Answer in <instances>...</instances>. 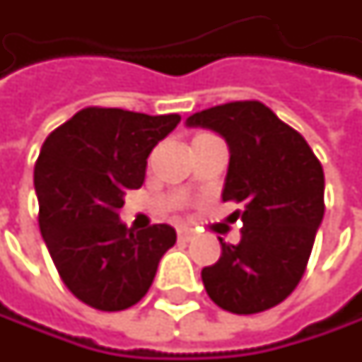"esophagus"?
<instances>
[{
  "label": "esophagus",
  "instance_id": "1",
  "mask_svg": "<svg viewBox=\"0 0 362 362\" xmlns=\"http://www.w3.org/2000/svg\"><path fill=\"white\" fill-rule=\"evenodd\" d=\"M191 233L193 231L189 230V228H179L177 230V238H179V242H189L191 240Z\"/></svg>",
  "mask_w": 362,
  "mask_h": 362
}]
</instances>
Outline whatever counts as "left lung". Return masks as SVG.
Masks as SVG:
<instances>
[{"label":"left lung","mask_w":362,"mask_h":362,"mask_svg":"<svg viewBox=\"0 0 362 362\" xmlns=\"http://www.w3.org/2000/svg\"><path fill=\"white\" fill-rule=\"evenodd\" d=\"M187 127L219 132L230 146L223 202L243 203L242 240L221 243L202 270L209 298L233 314L264 313L304 276L325 216V171L304 136L257 100L195 112Z\"/></svg>","instance_id":"1"}]
</instances>
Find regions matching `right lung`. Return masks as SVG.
<instances>
[{"instance_id":"obj_1","label":"right lung","mask_w":362,"mask_h":362,"mask_svg":"<svg viewBox=\"0 0 362 362\" xmlns=\"http://www.w3.org/2000/svg\"><path fill=\"white\" fill-rule=\"evenodd\" d=\"M179 120V115L88 106L42 145L34 169L40 231L66 288L96 310L119 313L136 304L175 245L171 226L132 231L119 211L127 191L143 185L153 146Z\"/></svg>"}]
</instances>
